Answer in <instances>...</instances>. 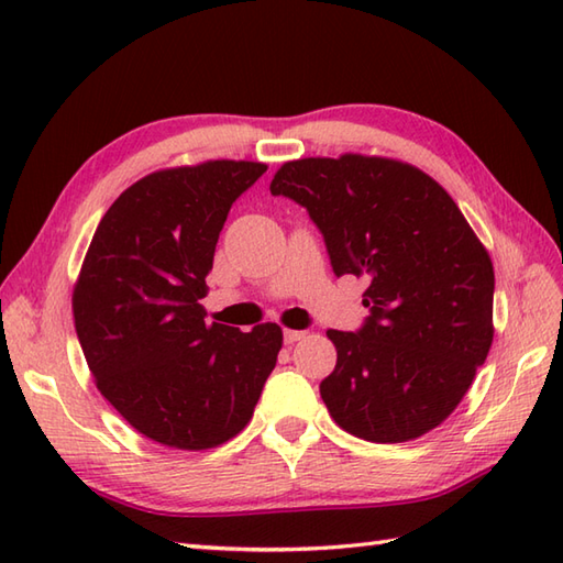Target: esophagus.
<instances>
[{
    "instance_id": "1",
    "label": "esophagus",
    "mask_w": 563,
    "mask_h": 563,
    "mask_svg": "<svg viewBox=\"0 0 563 563\" xmlns=\"http://www.w3.org/2000/svg\"><path fill=\"white\" fill-rule=\"evenodd\" d=\"M283 339H285V343H295V341H300V339H305V331H295V329H285L283 331Z\"/></svg>"
}]
</instances>
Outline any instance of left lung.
<instances>
[{
    "mask_svg": "<svg viewBox=\"0 0 563 563\" xmlns=\"http://www.w3.org/2000/svg\"><path fill=\"white\" fill-rule=\"evenodd\" d=\"M271 194L307 208L339 278L369 280L365 324L327 331L336 367L319 391L333 421L369 442L440 426L494 341V263L457 202L416 166L363 154L283 164Z\"/></svg>",
    "mask_w": 563,
    "mask_h": 563,
    "instance_id": "8db88e82",
    "label": "left lung"
}]
</instances>
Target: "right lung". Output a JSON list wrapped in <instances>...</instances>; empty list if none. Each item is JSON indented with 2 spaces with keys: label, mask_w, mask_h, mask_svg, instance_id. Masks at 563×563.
Wrapping results in <instances>:
<instances>
[{
  "label": "right lung",
  "mask_w": 563,
  "mask_h": 563,
  "mask_svg": "<svg viewBox=\"0 0 563 563\" xmlns=\"http://www.w3.org/2000/svg\"><path fill=\"white\" fill-rule=\"evenodd\" d=\"M266 169L214 159L140 178L81 263L71 312L93 382L159 445L210 450L234 438L278 361V324H206L200 305L227 212Z\"/></svg>",
  "instance_id": "right-lung-1"
}]
</instances>
